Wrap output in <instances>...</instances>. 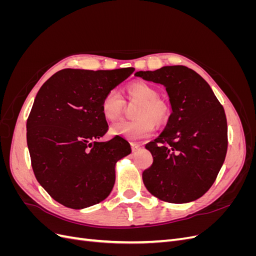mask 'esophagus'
I'll use <instances>...</instances> for the list:
<instances>
[{
	"mask_svg": "<svg viewBox=\"0 0 256 256\" xmlns=\"http://www.w3.org/2000/svg\"><path fill=\"white\" fill-rule=\"evenodd\" d=\"M143 147L142 144H138V143H131V148H132V152H138Z\"/></svg>",
	"mask_w": 256,
	"mask_h": 256,
	"instance_id": "esophagus-1",
	"label": "esophagus"
}]
</instances>
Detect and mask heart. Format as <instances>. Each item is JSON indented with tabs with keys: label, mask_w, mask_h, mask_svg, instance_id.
Wrapping results in <instances>:
<instances>
[{
	"label": "heart",
	"mask_w": 256,
	"mask_h": 256,
	"mask_svg": "<svg viewBox=\"0 0 256 256\" xmlns=\"http://www.w3.org/2000/svg\"><path fill=\"white\" fill-rule=\"evenodd\" d=\"M126 95L129 100H136L138 104L136 108L132 120H120L111 127V132L128 140H141L152 134L154 129L152 119L158 122H164L168 115V106L159 100V92L145 82H136L128 85ZM124 100L118 90L106 92L102 100V112L108 120H115L122 115Z\"/></svg>",
	"instance_id": "heart-1"
}]
</instances>
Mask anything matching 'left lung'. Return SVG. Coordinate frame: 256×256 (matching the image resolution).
<instances>
[{
  "label": "left lung",
  "instance_id": "1",
  "mask_svg": "<svg viewBox=\"0 0 256 256\" xmlns=\"http://www.w3.org/2000/svg\"><path fill=\"white\" fill-rule=\"evenodd\" d=\"M136 76L162 84L171 104L164 131L146 144L152 164L142 174L146 189L168 203L196 200L209 190L226 159V113L209 84L186 66H164Z\"/></svg>",
  "mask_w": 256,
  "mask_h": 256
}]
</instances>
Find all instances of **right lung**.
Listing matches in <instances>:
<instances>
[{"instance_id": "add662e5", "label": "right lung", "mask_w": 256, "mask_h": 256, "mask_svg": "<svg viewBox=\"0 0 256 256\" xmlns=\"http://www.w3.org/2000/svg\"><path fill=\"white\" fill-rule=\"evenodd\" d=\"M134 72L63 69L38 90L26 122L37 182L60 204L83 209L109 196L115 166L131 152L120 136L100 142L109 126L102 100Z\"/></svg>"}]
</instances>
